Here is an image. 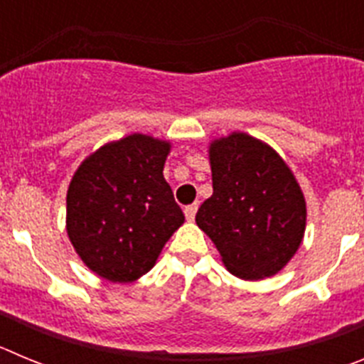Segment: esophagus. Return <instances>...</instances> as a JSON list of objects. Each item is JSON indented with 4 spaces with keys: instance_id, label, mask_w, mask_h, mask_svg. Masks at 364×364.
Segmentation results:
<instances>
[{
    "instance_id": "esophagus-1",
    "label": "esophagus",
    "mask_w": 364,
    "mask_h": 364,
    "mask_svg": "<svg viewBox=\"0 0 364 364\" xmlns=\"http://www.w3.org/2000/svg\"><path fill=\"white\" fill-rule=\"evenodd\" d=\"M197 210H198V204L186 205V208H184L186 218H188V220H193V218H195V215H197Z\"/></svg>"
}]
</instances>
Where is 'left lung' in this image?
Wrapping results in <instances>:
<instances>
[{"label":"left lung","mask_w":364,"mask_h":364,"mask_svg":"<svg viewBox=\"0 0 364 364\" xmlns=\"http://www.w3.org/2000/svg\"><path fill=\"white\" fill-rule=\"evenodd\" d=\"M213 195L197 211L198 228L233 275L272 277L295 255L306 228V202L284 160L246 133L210 147Z\"/></svg>","instance_id":"obj_1"}]
</instances>
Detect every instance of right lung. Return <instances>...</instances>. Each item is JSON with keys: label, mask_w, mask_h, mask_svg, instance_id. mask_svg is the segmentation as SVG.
Returning <instances> with one entry per match:
<instances>
[{"label": "right lung", "mask_w": 364, "mask_h": 364, "mask_svg": "<svg viewBox=\"0 0 364 364\" xmlns=\"http://www.w3.org/2000/svg\"><path fill=\"white\" fill-rule=\"evenodd\" d=\"M169 142L129 134L100 147L67 191V233L89 269L111 282L149 272L184 213L164 178Z\"/></svg>", "instance_id": "1"}]
</instances>
